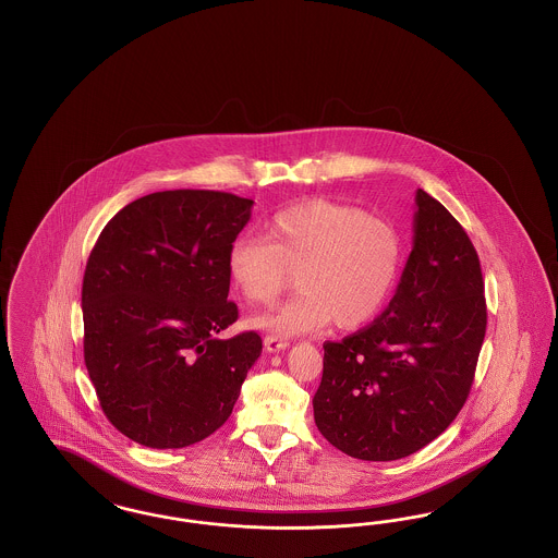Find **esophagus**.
<instances>
[{
    "label": "esophagus",
    "mask_w": 558,
    "mask_h": 558,
    "mask_svg": "<svg viewBox=\"0 0 558 558\" xmlns=\"http://www.w3.org/2000/svg\"><path fill=\"white\" fill-rule=\"evenodd\" d=\"M264 345H266L269 353H278V351H284L289 347V341L282 339V337H276V335H267L264 339Z\"/></svg>",
    "instance_id": "34e87169"
}]
</instances>
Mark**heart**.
<instances>
[{
	"label": "heart",
	"instance_id": "heart-1",
	"mask_svg": "<svg viewBox=\"0 0 558 558\" xmlns=\"http://www.w3.org/2000/svg\"><path fill=\"white\" fill-rule=\"evenodd\" d=\"M399 259L401 240L391 223L351 205L314 198L274 213L264 236L234 239L226 269L253 305H271L296 274L301 291L255 324L301 335L330 319L339 328L366 324L393 289Z\"/></svg>",
	"mask_w": 558,
	"mask_h": 558
}]
</instances>
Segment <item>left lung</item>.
I'll use <instances>...</instances> for the list:
<instances>
[{
  "instance_id": "obj_1",
  "label": "left lung",
  "mask_w": 558,
  "mask_h": 558,
  "mask_svg": "<svg viewBox=\"0 0 558 558\" xmlns=\"http://www.w3.org/2000/svg\"><path fill=\"white\" fill-rule=\"evenodd\" d=\"M483 292L473 242L418 187L412 253L389 307L343 341L324 343L319 433L372 462L405 458L439 437L471 393L487 326Z\"/></svg>"
}]
</instances>
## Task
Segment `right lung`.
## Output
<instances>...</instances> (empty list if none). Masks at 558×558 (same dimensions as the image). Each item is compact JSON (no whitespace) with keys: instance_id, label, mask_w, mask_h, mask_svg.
<instances>
[{"instance_id":"obj_1","label":"right lung","mask_w":558,"mask_h":558,"mask_svg":"<svg viewBox=\"0 0 558 558\" xmlns=\"http://www.w3.org/2000/svg\"><path fill=\"white\" fill-rule=\"evenodd\" d=\"M253 201L165 190L123 207L83 276V355L108 421L155 450L203 441L228 421L262 337L219 339L239 319L226 255Z\"/></svg>"}]
</instances>
